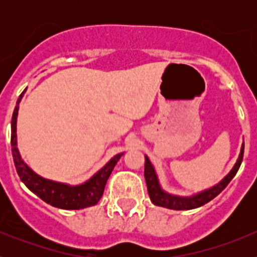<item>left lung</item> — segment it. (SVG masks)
<instances>
[{"instance_id": "obj_1", "label": "left lung", "mask_w": 257, "mask_h": 257, "mask_svg": "<svg viewBox=\"0 0 257 257\" xmlns=\"http://www.w3.org/2000/svg\"><path fill=\"white\" fill-rule=\"evenodd\" d=\"M243 151L244 145H242V149H240L239 158H238L237 163L234 165L233 170L226 175L224 180L220 181L217 185H215L211 189L206 190L203 193H199L197 196L192 197V198H181V197H175L171 194H167V193L163 192L161 189L160 184H158V179H157V175L154 172L153 166H152L151 161H149L148 157H145V169H144V176L145 181H147V188H148L149 197H151V201L153 202L154 205L161 206V207H167L171 208V210H192V208H197L203 206L205 203L210 202L211 199H213L217 194L225 189L226 185L230 183V180L235 176V174L238 172L240 167V163L243 160Z\"/></svg>"}]
</instances>
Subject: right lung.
<instances>
[{"label":"right lung","mask_w":257,"mask_h":257,"mask_svg":"<svg viewBox=\"0 0 257 257\" xmlns=\"http://www.w3.org/2000/svg\"><path fill=\"white\" fill-rule=\"evenodd\" d=\"M23 94L18 99L17 106L14 109L13 118H11V152H13L14 163H15L20 180L26 184V187L35 193L36 196H38L42 201L54 207L63 208V210H79V208L96 205L103 196L109 175L112 174L115 163L118 162L122 154H117L115 157H113L100 171L78 187H68L64 184L46 180V179L38 176L23 162L17 148V117Z\"/></svg>","instance_id":"add662e5"}]
</instances>
